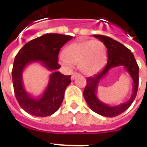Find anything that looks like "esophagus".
<instances>
[{"label": "esophagus", "instance_id": "esophagus-1", "mask_svg": "<svg viewBox=\"0 0 147 147\" xmlns=\"http://www.w3.org/2000/svg\"><path fill=\"white\" fill-rule=\"evenodd\" d=\"M78 76H79V74L77 73V72H73V73H72V75H71V80H74V79H75V78H76Z\"/></svg>", "mask_w": 147, "mask_h": 147}]
</instances>
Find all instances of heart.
Returning a JSON list of instances; mask_svg holds the SVG:
<instances>
[{"instance_id": "b5f03b06", "label": "heart", "mask_w": 147, "mask_h": 147, "mask_svg": "<svg viewBox=\"0 0 147 147\" xmlns=\"http://www.w3.org/2000/svg\"><path fill=\"white\" fill-rule=\"evenodd\" d=\"M107 59L105 45L99 40H80L69 45L60 56V62L65 66L78 64L82 73L91 76L98 72L105 65Z\"/></svg>"}]
</instances>
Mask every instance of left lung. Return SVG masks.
<instances>
[{
	"label": "left lung",
	"mask_w": 147,
	"mask_h": 147,
	"mask_svg": "<svg viewBox=\"0 0 147 147\" xmlns=\"http://www.w3.org/2000/svg\"><path fill=\"white\" fill-rule=\"evenodd\" d=\"M94 36L105 45L107 49L108 59L105 67L100 72L87 78V84L83 95L85 101L93 111L101 116L113 117L127 110L137 96L139 84V66L131 51L121 42L105 36L94 35ZM117 66H123L132 78V94L127 102L116 106H110L98 99L96 90L101 78L108 73L110 69Z\"/></svg>",
	"instance_id": "8db88e82"
}]
</instances>
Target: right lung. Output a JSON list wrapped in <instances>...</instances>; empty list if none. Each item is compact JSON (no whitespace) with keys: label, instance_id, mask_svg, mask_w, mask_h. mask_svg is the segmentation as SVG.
I'll return each instance as SVG.
<instances>
[{"label":"right lung","instance_id":"1","mask_svg":"<svg viewBox=\"0 0 147 147\" xmlns=\"http://www.w3.org/2000/svg\"><path fill=\"white\" fill-rule=\"evenodd\" d=\"M72 36L58 33H47L24 45L15 57L12 78L15 96L20 106L35 117L50 116L58 111L64 98L67 86L71 83V76H64L57 70L60 49ZM39 62L53 72L45 92L40 97L32 96L24 88L22 72L28 64Z\"/></svg>","mask_w":147,"mask_h":147}]
</instances>
